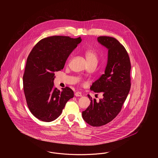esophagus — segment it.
<instances>
[{"label":"esophagus","instance_id":"obj_1","mask_svg":"<svg viewBox=\"0 0 158 158\" xmlns=\"http://www.w3.org/2000/svg\"><path fill=\"white\" fill-rule=\"evenodd\" d=\"M74 95H75L76 97H82V93L80 92V91H77V92L75 93Z\"/></svg>","mask_w":158,"mask_h":158}]
</instances>
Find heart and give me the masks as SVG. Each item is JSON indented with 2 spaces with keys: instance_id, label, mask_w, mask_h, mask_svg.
I'll return each mask as SVG.
<instances>
[{
  "instance_id": "1",
  "label": "heart",
  "mask_w": 158,
  "mask_h": 158,
  "mask_svg": "<svg viewBox=\"0 0 158 158\" xmlns=\"http://www.w3.org/2000/svg\"><path fill=\"white\" fill-rule=\"evenodd\" d=\"M87 63H97L98 62V56L96 52L93 50L87 51L85 53Z\"/></svg>"
}]
</instances>
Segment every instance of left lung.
<instances>
[{
    "mask_svg": "<svg viewBox=\"0 0 158 158\" xmlns=\"http://www.w3.org/2000/svg\"><path fill=\"white\" fill-rule=\"evenodd\" d=\"M98 42L108 49L104 73L95 81L91 90L101 93L99 101L92 99L90 106L82 111V118L88 124L101 127L112 121L120 112L131 89V65L125 47L113 37H98Z\"/></svg>",
    "mask_w": 158,
    "mask_h": 158,
    "instance_id": "8db88e82",
    "label": "left lung"
}]
</instances>
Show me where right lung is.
Segmentation results:
<instances>
[{
	"label": "right lung",
	"mask_w": 158,
	"mask_h": 158,
	"mask_svg": "<svg viewBox=\"0 0 158 158\" xmlns=\"http://www.w3.org/2000/svg\"><path fill=\"white\" fill-rule=\"evenodd\" d=\"M81 40V37H47L39 41L29 55L23 76L24 94L31 113L39 120L54 121L74 97L69 87L61 91L54 87V72L63 69L69 55Z\"/></svg>",
	"instance_id": "1"
}]
</instances>
